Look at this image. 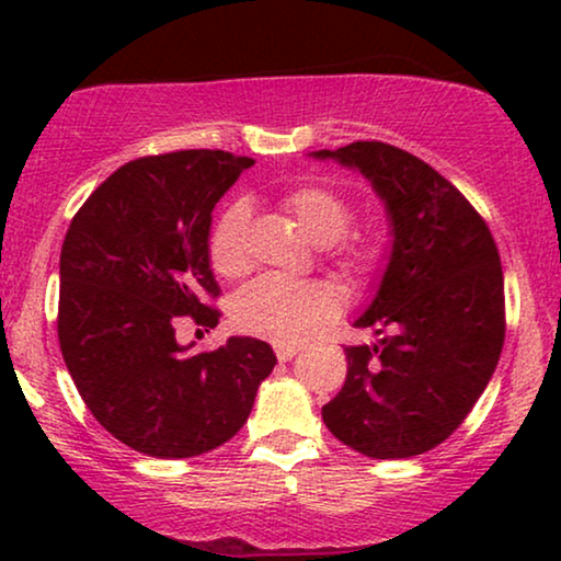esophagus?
I'll use <instances>...</instances> for the list:
<instances>
[{
	"label": "esophagus",
	"mask_w": 561,
	"mask_h": 561,
	"mask_svg": "<svg viewBox=\"0 0 561 561\" xmlns=\"http://www.w3.org/2000/svg\"><path fill=\"white\" fill-rule=\"evenodd\" d=\"M296 355H298L296 344H275V357H278L280 363H288V359H294Z\"/></svg>",
	"instance_id": "1"
}]
</instances>
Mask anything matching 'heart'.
<instances>
[{
  "mask_svg": "<svg viewBox=\"0 0 561 561\" xmlns=\"http://www.w3.org/2000/svg\"><path fill=\"white\" fill-rule=\"evenodd\" d=\"M283 209L294 217L296 227L313 244H334L342 240L352 221V206L340 191L306 183L288 191ZM248 206L237 202L227 206L209 237L211 267L225 278H237L250 267L248 255ZM344 263L355 271H367L378 260V248L357 242L342 250ZM340 306L334 286L324 280H288L263 275L244 286L232 301V321L242 332L265 336L273 342L304 340L313 327L332 317Z\"/></svg>",
  "mask_w": 561,
  "mask_h": 561,
  "instance_id": "heart-1",
  "label": "heart"
}]
</instances>
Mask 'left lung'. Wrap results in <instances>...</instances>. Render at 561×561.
<instances>
[{"label": "left lung", "instance_id": "1", "mask_svg": "<svg viewBox=\"0 0 561 561\" xmlns=\"http://www.w3.org/2000/svg\"><path fill=\"white\" fill-rule=\"evenodd\" d=\"M357 171L386 206L390 248L355 319L373 344L344 347L347 378L321 409L359 455H424L462 424L493 378L505 336L493 234L451 183L411 152L352 142L309 152Z\"/></svg>", "mask_w": 561, "mask_h": 561}]
</instances>
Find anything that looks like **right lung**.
I'll return each mask as SVG.
<instances>
[{"instance_id":"obj_1","label":"right lung","mask_w":561,"mask_h":561,"mask_svg":"<svg viewBox=\"0 0 561 561\" xmlns=\"http://www.w3.org/2000/svg\"><path fill=\"white\" fill-rule=\"evenodd\" d=\"M255 160L221 150L140 158L87 198L60 250L58 340L94 419L135 451L186 459L232 439L278 359L229 336L214 352L175 340L179 317L214 329L211 211Z\"/></svg>"}]
</instances>
